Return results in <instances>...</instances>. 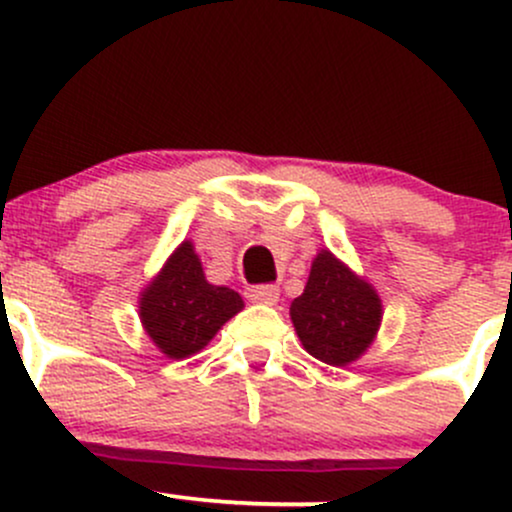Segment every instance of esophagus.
Listing matches in <instances>:
<instances>
[{"mask_svg":"<svg viewBox=\"0 0 512 512\" xmlns=\"http://www.w3.org/2000/svg\"><path fill=\"white\" fill-rule=\"evenodd\" d=\"M246 300L258 302V304H275L280 297V290L275 285H251L246 287Z\"/></svg>","mask_w":512,"mask_h":512,"instance_id":"obj_1","label":"esophagus"}]
</instances>
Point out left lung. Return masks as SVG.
I'll list each match as a JSON object with an SVG mask.
<instances>
[{
	"label": "left lung",
	"mask_w": 512,
	"mask_h": 512,
	"mask_svg": "<svg viewBox=\"0 0 512 512\" xmlns=\"http://www.w3.org/2000/svg\"><path fill=\"white\" fill-rule=\"evenodd\" d=\"M304 350L321 363L343 367L370 348L382 321V300L331 251L321 249L304 292L290 304Z\"/></svg>",
	"instance_id": "left-lung-1"
}]
</instances>
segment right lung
I'll return each mask as SVG.
<instances>
[{"label": "right lung", "instance_id": "right-lung-1", "mask_svg": "<svg viewBox=\"0 0 512 512\" xmlns=\"http://www.w3.org/2000/svg\"><path fill=\"white\" fill-rule=\"evenodd\" d=\"M241 307L239 292L205 280L191 241H183L140 295V319L147 336L174 360L203 350Z\"/></svg>", "mask_w": 512, "mask_h": 512}]
</instances>
